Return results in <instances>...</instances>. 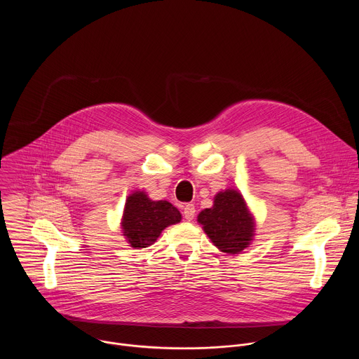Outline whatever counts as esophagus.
Listing matches in <instances>:
<instances>
[{"mask_svg": "<svg viewBox=\"0 0 359 359\" xmlns=\"http://www.w3.org/2000/svg\"><path fill=\"white\" fill-rule=\"evenodd\" d=\"M196 215V209L193 204H186V206L183 208V217L187 220V222H191L193 217Z\"/></svg>", "mask_w": 359, "mask_h": 359, "instance_id": "34e87169", "label": "esophagus"}]
</instances>
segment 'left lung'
<instances>
[{"instance_id": "left-lung-1", "label": "left lung", "mask_w": 359, "mask_h": 359, "mask_svg": "<svg viewBox=\"0 0 359 359\" xmlns=\"http://www.w3.org/2000/svg\"><path fill=\"white\" fill-rule=\"evenodd\" d=\"M197 222L223 252L238 254L250 245L255 224L240 191L227 189L215 196L213 208L198 213Z\"/></svg>"}]
</instances>
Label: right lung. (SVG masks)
I'll return each instance as SVG.
<instances>
[{
  "instance_id": "add662e5",
  "label": "right lung",
  "mask_w": 359,
  "mask_h": 359,
  "mask_svg": "<svg viewBox=\"0 0 359 359\" xmlns=\"http://www.w3.org/2000/svg\"><path fill=\"white\" fill-rule=\"evenodd\" d=\"M182 220L180 212L166 200H150L144 191L132 193L125 203L122 231L130 247L144 248L161 233Z\"/></svg>"
}]
</instances>
